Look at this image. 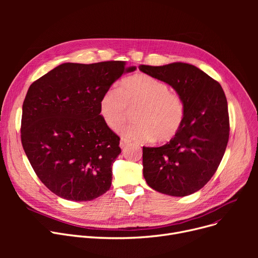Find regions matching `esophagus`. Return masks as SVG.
Wrapping results in <instances>:
<instances>
[{"label":"esophagus","instance_id":"34e87169","mask_svg":"<svg viewBox=\"0 0 258 258\" xmlns=\"http://www.w3.org/2000/svg\"><path fill=\"white\" fill-rule=\"evenodd\" d=\"M131 142L127 140V139H124V138H121V141H120V147L121 148H125Z\"/></svg>","mask_w":258,"mask_h":258}]
</instances>
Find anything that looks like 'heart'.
<instances>
[{
    "mask_svg": "<svg viewBox=\"0 0 258 258\" xmlns=\"http://www.w3.org/2000/svg\"><path fill=\"white\" fill-rule=\"evenodd\" d=\"M136 107L134 123L122 130L124 136L138 142H167L183 126L186 110L182 97L153 76L138 73L122 80L119 90L104 92L99 112L108 127L118 130L124 123L130 110Z\"/></svg>",
    "mask_w": 258,
    "mask_h": 258,
    "instance_id": "heart-1",
    "label": "heart"
}]
</instances>
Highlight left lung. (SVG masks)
<instances>
[{"instance_id":"1","label":"left lung","mask_w":258,"mask_h":258,"mask_svg":"<svg viewBox=\"0 0 258 258\" xmlns=\"http://www.w3.org/2000/svg\"><path fill=\"white\" fill-rule=\"evenodd\" d=\"M139 70L171 86L186 110L173 139L160 147L143 146L144 179L161 194H195L212 178L226 151L230 128L225 93L218 81L189 63L140 64Z\"/></svg>"}]
</instances>
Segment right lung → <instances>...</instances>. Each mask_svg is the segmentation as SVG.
<instances>
[{"label":"right lung","instance_id":"add662e5","mask_svg":"<svg viewBox=\"0 0 258 258\" xmlns=\"http://www.w3.org/2000/svg\"><path fill=\"white\" fill-rule=\"evenodd\" d=\"M135 70L120 60L66 62L29 87L22 144L38 179L53 194L86 202L110 189L120 138L102 119L99 102L122 74Z\"/></svg>","mask_w":258,"mask_h":258}]
</instances>
